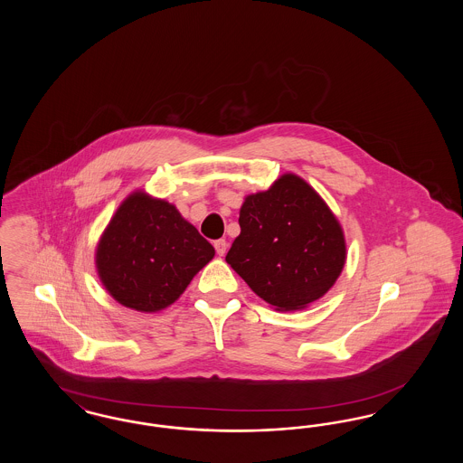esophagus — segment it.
<instances>
[{"label":"esophagus","instance_id":"1","mask_svg":"<svg viewBox=\"0 0 463 463\" xmlns=\"http://www.w3.org/2000/svg\"><path fill=\"white\" fill-rule=\"evenodd\" d=\"M215 250H217V255L223 257L225 251H227V241L225 240H217L215 241Z\"/></svg>","mask_w":463,"mask_h":463}]
</instances>
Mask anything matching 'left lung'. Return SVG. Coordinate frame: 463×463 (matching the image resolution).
<instances>
[{
	"instance_id": "left-lung-1",
	"label": "left lung",
	"mask_w": 463,
	"mask_h": 463,
	"mask_svg": "<svg viewBox=\"0 0 463 463\" xmlns=\"http://www.w3.org/2000/svg\"><path fill=\"white\" fill-rule=\"evenodd\" d=\"M241 234L225 260L246 285L278 310H298L338 279L347 250L328 204L293 174L244 198Z\"/></svg>"
}]
</instances>
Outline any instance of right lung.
Returning <instances> with one entry per match:
<instances>
[{
	"instance_id": "add662e5",
	"label": "right lung",
	"mask_w": 463,
	"mask_h": 463,
	"mask_svg": "<svg viewBox=\"0 0 463 463\" xmlns=\"http://www.w3.org/2000/svg\"><path fill=\"white\" fill-rule=\"evenodd\" d=\"M215 250L174 204L137 191L106 227L95 265L110 297L138 312L168 307Z\"/></svg>"
}]
</instances>
